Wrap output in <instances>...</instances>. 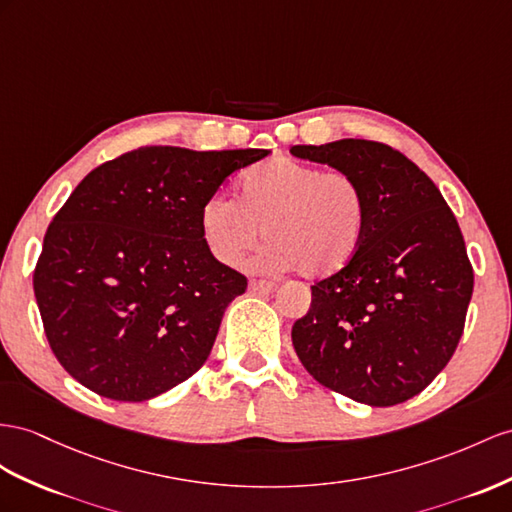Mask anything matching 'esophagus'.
<instances>
[{
	"label": "esophagus",
	"mask_w": 512,
	"mask_h": 512,
	"mask_svg": "<svg viewBox=\"0 0 512 512\" xmlns=\"http://www.w3.org/2000/svg\"><path fill=\"white\" fill-rule=\"evenodd\" d=\"M248 290L251 292H274L277 290V283H272V281H264V279H251L248 281Z\"/></svg>",
	"instance_id": "34e87169"
}]
</instances>
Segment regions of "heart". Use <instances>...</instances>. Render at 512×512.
I'll list each match as a JSON object with an SVG mask.
<instances>
[{"label":"heart","mask_w":512,"mask_h":512,"mask_svg":"<svg viewBox=\"0 0 512 512\" xmlns=\"http://www.w3.org/2000/svg\"><path fill=\"white\" fill-rule=\"evenodd\" d=\"M368 220V199L355 177L292 157H272L248 170L240 201L218 192L201 207L203 240L220 264L240 266L264 229L270 244L255 264L300 268L311 279L329 277L355 259Z\"/></svg>","instance_id":"b5f03b06"}]
</instances>
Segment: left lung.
I'll return each mask as SVG.
<instances>
[{"instance_id":"obj_1","label":"left lung","mask_w":512,"mask_h":512,"mask_svg":"<svg viewBox=\"0 0 512 512\" xmlns=\"http://www.w3.org/2000/svg\"><path fill=\"white\" fill-rule=\"evenodd\" d=\"M290 151L355 177L370 207L355 259L311 285L309 311L292 326L296 355L346 398L406 402L452 359L474 292L452 209L424 170L383 142L344 138Z\"/></svg>"}]
</instances>
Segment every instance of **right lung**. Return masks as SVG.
Segmentation results:
<instances>
[{
    "instance_id": "obj_1",
    "label": "right lung",
    "mask_w": 512,
    "mask_h": 512,
    "mask_svg": "<svg viewBox=\"0 0 512 512\" xmlns=\"http://www.w3.org/2000/svg\"><path fill=\"white\" fill-rule=\"evenodd\" d=\"M268 153L142 147L80 181L34 270L47 342L77 383L144 402L207 361L246 277L209 253L201 207Z\"/></svg>"
}]
</instances>
